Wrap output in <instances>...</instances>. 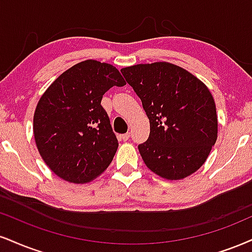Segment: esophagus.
Instances as JSON below:
<instances>
[{
  "instance_id": "obj_1",
  "label": "esophagus",
  "mask_w": 252,
  "mask_h": 252,
  "mask_svg": "<svg viewBox=\"0 0 252 252\" xmlns=\"http://www.w3.org/2000/svg\"><path fill=\"white\" fill-rule=\"evenodd\" d=\"M130 137V132H126V134H123L122 136H121V138L123 139V141H128Z\"/></svg>"
}]
</instances>
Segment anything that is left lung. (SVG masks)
<instances>
[{"instance_id": "8db88e82", "label": "left lung", "mask_w": 252, "mask_h": 252, "mask_svg": "<svg viewBox=\"0 0 252 252\" xmlns=\"http://www.w3.org/2000/svg\"><path fill=\"white\" fill-rule=\"evenodd\" d=\"M150 122L149 138L138 145L151 171L182 180L198 170L217 139L214 97L196 76L168 62L123 68Z\"/></svg>"}]
</instances>
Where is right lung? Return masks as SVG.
Wrapping results in <instances>:
<instances>
[{
    "mask_svg": "<svg viewBox=\"0 0 252 252\" xmlns=\"http://www.w3.org/2000/svg\"><path fill=\"white\" fill-rule=\"evenodd\" d=\"M114 86H126L114 65L87 60L60 75L39 98L35 142L45 164L62 180L87 183L113 160L118 141L101 101Z\"/></svg>",
    "mask_w": 252,
    "mask_h": 252,
    "instance_id": "right-lung-1",
    "label": "right lung"
}]
</instances>
